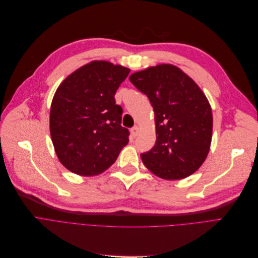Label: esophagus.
Here are the masks:
<instances>
[{
  "label": "esophagus",
  "mask_w": 258,
  "mask_h": 258,
  "mask_svg": "<svg viewBox=\"0 0 258 258\" xmlns=\"http://www.w3.org/2000/svg\"><path fill=\"white\" fill-rule=\"evenodd\" d=\"M130 132H131V136H132L133 138H137L138 134L140 133V128H139L138 126H134V127L130 130Z\"/></svg>",
  "instance_id": "obj_1"
}]
</instances>
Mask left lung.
<instances>
[{
  "mask_svg": "<svg viewBox=\"0 0 258 258\" xmlns=\"http://www.w3.org/2000/svg\"><path fill=\"white\" fill-rule=\"evenodd\" d=\"M153 107L156 142L141 154L144 165L164 179H182L203 165L212 140V109L205 93L178 67L161 64L129 78Z\"/></svg>",
  "mask_w": 258,
  "mask_h": 258,
  "instance_id": "1",
  "label": "left lung"
}]
</instances>
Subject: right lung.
Returning a JSON list of instances; mask_svg holds the SVG:
<instances>
[{"label":"right lung","mask_w":258,"mask_h":258,"mask_svg":"<svg viewBox=\"0 0 258 258\" xmlns=\"http://www.w3.org/2000/svg\"><path fill=\"white\" fill-rule=\"evenodd\" d=\"M130 72L107 60H92L68 76L50 108V136L58 161L82 176L103 173L129 142L122 109L114 95Z\"/></svg>","instance_id":"right-lung-1"}]
</instances>
